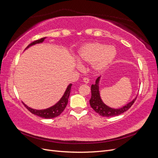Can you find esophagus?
Wrapping results in <instances>:
<instances>
[{
    "label": "esophagus",
    "mask_w": 158,
    "mask_h": 158,
    "mask_svg": "<svg viewBox=\"0 0 158 158\" xmlns=\"http://www.w3.org/2000/svg\"><path fill=\"white\" fill-rule=\"evenodd\" d=\"M83 82H85V83L88 84V83L89 82V79L88 78H87V77H84V78H83Z\"/></svg>",
    "instance_id": "obj_1"
}]
</instances>
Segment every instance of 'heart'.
<instances>
[{
    "instance_id": "heart-1",
    "label": "heart",
    "mask_w": 158,
    "mask_h": 158,
    "mask_svg": "<svg viewBox=\"0 0 158 158\" xmlns=\"http://www.w3.org/2000/svg\"><path fill=\"white\" fill-rule=\"evenodd\" d=\"M115 48L100 42H92L84 45L78 52L80 61L91 63L92 69L96 73L106 70L116 56Z\"/></svg>"
}]
</instances>
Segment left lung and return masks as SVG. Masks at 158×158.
Here are the masks:
<instances>
[{"label": "left lung", "mask_w": 158, "mask_h": 158, "mask_svg": "<svg viewBox=\"0 0 158 158\" xmlns=\"http://www.w3.org/2000/svg\"><path fill=\"white\" fill-rule=\"evenodd\" d=\"M99 78L100 77H98L96 81H95V84H92V86H91L92 96H91V98L89 99V104L91 107H92L95 112L98 113L99 115L101 116L109 117L119 115V114L127 111V110L131 108L133 103H135L136 98L134 99L132 102L126 105L125 106H124L120 109H112L107 106L106 105H105L103 103L99 95L98 86Z\"/></svg>", "instance_id": "left-lung-1"}]
</instances>
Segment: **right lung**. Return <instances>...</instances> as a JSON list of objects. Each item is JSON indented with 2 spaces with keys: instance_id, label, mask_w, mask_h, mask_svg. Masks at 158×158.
I'll use <instances>...</instances> for the list:
<instances>
[{
  "instance_id": "1",
  "label": "right lung",
  "mask_w": 158,
  "mask_h": 158,
  "mask_svg": "<svg viewBox=\"0 0 158 158\" xmlns=\"http://www.w3.org/2000/svg\"><path fill=\"white\" fill-rule=\"evenodd\" d=\"M45 39V37L41 38V39L35 40L33 42L31 43V44L28 45L26 49L28 48L30 46H31L33 45H35L36 44H40V43H42L43 41H44V40ZM71 86L72 84H70L67 89L65 91V93L63 95V96L62 97V98L60 99V101L57 103L56 104H55V106H53L52 107L48 108L47 109H44V110H36V109H33L29 107H27L26 105H25L24 103H23L24 105V106L26 107V109L28 110V111H30L31 113L35 114V115L39 116L40 117L42 118H55L58 117L59 115L62 113L65 107H66V105L68 103V101H69V98L70 95V89H71Z\"/></svg>"
}]
</instances>
